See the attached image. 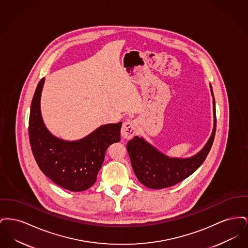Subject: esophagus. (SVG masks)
<instances>
[{"mask_svg": "<svg viewBox=\"0 0 248 248\" xmlns=\"http://www.w3.org/2000/svg\"><path fill=\"white\" fill-rule=\"evenodd\" d=\"M136 129H137V123L133 120H128L123 124L121 134L122 137L125 140H130L132 139L135 134H136Z\"/></svg>", "mask_w": 248, "mask_h": 248, "instance_id": "esophagus-1", "label": "esophagus"}]
</instances>
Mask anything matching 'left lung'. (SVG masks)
I'll list each match as a JSON object with an SVG mask.
<instances>
[{
  "instance_id": "8db88e82",
  "label": "left lung",
  "mask_w": 248,
  "mask_h": 248,
  "mask_svg": "<svg viewBox=\"0 0 248 248\" xmlns=\"http://www.w3.org/2000/svg\"><path fill=\"white\" fill-rule=\"evenodd\" d=\"M213 96L214 128L211 137L200 152L189 158H171L160 153L143 138L134 137L127 142V152L133 170L143 185L150 189H164L174 186L189 177L203 163L212 147L216 134V103Z\"/></svg>"
}]
</instances>
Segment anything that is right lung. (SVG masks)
Here are the masks:
<instances>
[{"label": "right lung", "mask_w": 248, "mask_h": 248, "mask_svg": "<svg viewBox=\"0 0 248 248\" xmlns=\"http://www.w3.org/2000/svg\"><path fill=\"white\" fill-rule=\"evenodd\" d=\"M45 78L37 85L29 121V137L36 163L53 182L71 191L89 189L96 180L109 145L120 141L122 123L98 127L76 141L53 136L41 114V94Z\"/></svg>", "instance_id": "add662e5"}]
</instances>
